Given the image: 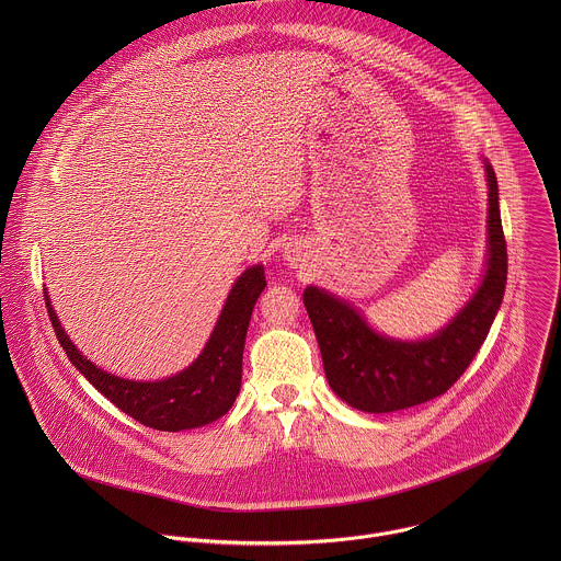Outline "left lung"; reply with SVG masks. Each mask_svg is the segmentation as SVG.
Listing matches in <instances>:
<instances>
[{"label": "left lung", "mask_w": 561, "mask_h": 561, "mask_svg": "<svg viewBox=\"0 0 561 561\" xmlns=\"http://www.w3.org/2000/svg\"><path fill=\"white\" fill-rule=\"evenodd\" d=\"M488 172V270L473 300L438 334L401 343L376 334L339 298L309 287L305 307L320 343L330 389L365 412H393L447 393L467 371L501 307L507 283V245L499 214V187Z\"/></svg>", "instance_id": "left-lung-1"}]
</instances>
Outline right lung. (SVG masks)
I'll return each instance as SVG.
<instances>
[{
	"mask_svg": "<svg viewBox=\"0 0 561 561\" xmlns=\"http://www.w3.org/2000/svg\"><path fill=\"white\" fill-rule=\"evenodd\" d=\"M263 289V267L254 265L245 270L229 294L220 320L203 354L185 371L161 382H131L94 367L65 334L47 296L45 305L56 336L69 360L99 393H103V398L147 427L179 432L211 423L227 414L233 405L240 393L241 356L248 321Z\"/></svg>",
	"mask_w": 561,
	"mask_h": 561,
	"instance_id": "1",
	"label": "right lung"
}]
</instances>
